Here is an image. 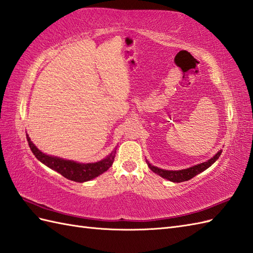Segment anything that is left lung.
Returning <instances> with one entry per match:
<instances>
[{
    "instance_id": "8db88e82",
    "label": "left lung",
    "mask_w": 253,
    "mask_h": 253,
    "mask_svg": "<svg viewBox=\"0 0 253 253\" xmlns=\"http://www.w3.org/2000/svg\"><path fill=\"white\" fill-rule=\"evenodd\" d=\"M221 153H222V150H220L213 157H211L209 161L204 162L202 164H198V165L192 166L190 168L182 169V170L161 169V168L151 165L149 162H148V166L152 170V171L157 173V174H160L161 177H163L164 179H167V180L171 181V182H184V181H187V180L194 178L198 173H201V172L204 171V170H206L207 168H209L216 160H218V158L221 155Z\"/></svg>"
}]
</instances>
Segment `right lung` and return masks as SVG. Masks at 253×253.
Returning <instances> with one entry per match:
<instances>
[{"instance_id":"1","label":"right lung","mask_w":253,"mask_h":253,"mask_svg":"<svg viewBox=\"0 0 253 253\" xmlns=\"http://www.w3.org/2000/svg\"><path fill=\"white\" fill-rule=\"evenodd\" d=\"M27 140L29 146L32 151L34 156L38 160L43 163L44 165L49 167L50 169L55 170V171L59 172L64 178H67L71 181L75 182H86L91 179H95L98 175L103 173L104 171L112 166L116 151H113L109 156H107L104 160L97 162V163H89V164H81L76 163L74 161H68L62 160L60 157L47 155L43 152H41L37 146H35L31 139L29 138L27 134Z\"/></svg>"}]
</instances>
